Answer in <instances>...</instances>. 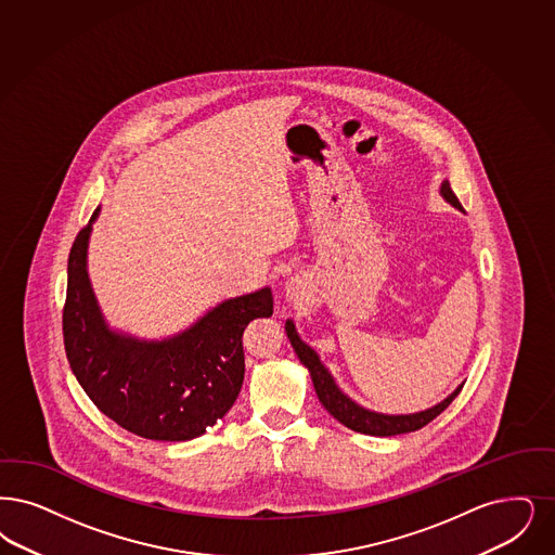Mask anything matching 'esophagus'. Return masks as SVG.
<instances>
[{"mask_svg": "<svg viewBox=\"0 0 555 555\" xmlns=\"http://www.w3.org/2000/svg\"><path fill=\"white\" fill-rule=\"evenodd\" d=\"M301 295H304V287H301V283H299L297 279H291L287 283L288 299H291V301H297Z\"/></svg>", "mask_w": 555, "mask_h": 555, "instance_id": "esophagus-1", "label": "esophagus"}]
</instances>
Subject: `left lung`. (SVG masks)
Masks as SVG:
<instances>
[{"label": "left lung", "instance_id": "obj_1", "mask_svg": "<svg viewBox=\"0 0 555 555\" xmlns=\"http://www.w3.org/2000/svg\"><path fill=\"white\" fill-rule=\"evenodd\" d=\"M443 198L448 199L452 206L461 208V202L456 198V194L452 192L450 183L443 181L442 190H440ZM285 331H287L288 340L295 349V353L299 357V361L310 370L311 382H313V388H315V395L320 402L324 404V409L333 415L336 422L343 423L345 427L359 431V434H367V436H379V438H386V436H399V434H409V431H417L425 427L427 423L434 422L440 413H443L448 409V404L452 400L459 397V392L463 390V386H459L448 399H443L440 404L422 411V413H415V415H382V413H374V411H367L363 406H359L357 402L345 397L338 386L334 384L333 376L328 374V370L320 363V359L315 356V351L310 349L295 331L293 322L288 320L285 324Z\"/></svg>", "mask_w": 555, "mask_h": 555}]
</instances>
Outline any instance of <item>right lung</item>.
Instances as JSON below:
<instances>
[{"mask_svg":"<svg viewBox=\"0 0 555 555\" xmlns=\"http://www.w3.org/2000/svg\"><path fill=\"white\" fill-rule=\"evenodd\" d=\"M80 229L67 258L64 345L89 399L119 427L146 440L185 442L233 406L244 384V331L272 315V291L227 299L190 331L146 343L112 333L87 274L90 229Z\"/></svg>","mask_w":555,"mask_h":555,"instance_id":"add662e5","label":"right lung"}]
</instances>
